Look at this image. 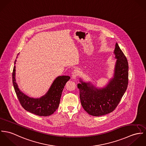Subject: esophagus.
I'll list each match as a JSON object with an SVG mask.
<instances>
[{
  "label": "esophagus",
  "mask_w": 146,
  "mask_h": 146,
  "mask_svg": "<svg viewBox=\"0 0 146 146\" xmlns=\"http://www.w3.org/2000/svg\"><path fill=\"white\" fill-rule=\"evenodd\" d=\"M79 74V71L76 69L74 70L72 72V78L75 79L78 76Z\"/></svg>",
  "instance_id": "esophagus-1"
}]
</instances>
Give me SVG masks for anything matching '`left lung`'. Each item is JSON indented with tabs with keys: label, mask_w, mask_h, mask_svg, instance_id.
I'll return each mask as SVG.
<instances>
[{
	"label": "left lung",
	"mask_w": 146,
	"mask_h": 146,
	"mask_svg": "<svg viewBox=\"0 0 146 146\" xmlns=\"http://www.w3.org/2000/svg\"><path fill=\"white\" fill-rule=\"evenodd\" d=\"M117 59L114 78L107 86L97 89L89 83L78 84L80 99L84 110L89 115L100 116L108 114L116 108L128 84V62L125 54L116 42L114 50Z\"/></svg>",
	"instance_id": "obj_1"
}]
</instances>
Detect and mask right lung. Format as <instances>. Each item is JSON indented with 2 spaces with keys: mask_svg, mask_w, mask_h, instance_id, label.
I'll use <instances>...</instances> for the list:
<instances>
[{
  "mask_svg": "<svg viewBox=\"0 0 146 146\" xmlns=\"http://www.w3.org/2000/svg\"><path fill=\"white\" fill-rule=\"evenodd\" d=\"M15 62V64L16 63ZM16 66L13 67L12 81L15 92L22 107L26 111L40 116H48L53 114L58 108L63 89L70 80L68 76H58L52 84L47 93L40 98H30L19 90L15 80Z\"/></svg>",
  "mask_w": 146,
  "mask_h": 146,
  "instance_id": "obj_1",
  "label": "right lung"
}]
</instances>
